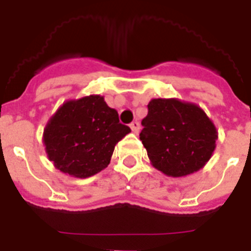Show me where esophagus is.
I'll return each mask as SVG.
<instances>
[{
  "label": "esophagus",
  "instance_id": "1",
  "mask_svg": "<svg viewBox=\"0 0 251 251\" xmlns=\"http://www.w3.org/2000/svg\"><path fill=\"white\" fill-rule=\"evenodd\" d=\"M130 129L133 130V133L137 134L138 131H139V129H141V125H139V122H138V121L131 122V124H130Z\"/></svg>",
  "mask_w": 251,
  "mask_h": 251
}]
</instances>
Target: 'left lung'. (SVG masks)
<instances>
[{"label":"left lung","instance_id":"8db88e82","mask_svg":"<svg viewBox=\"0 0 251 251\" xmlns=\"http://www.w3.org/2000/svg\"><path fill=\"white\" fill-rule=\"evenodd\" d=\"M147 108L139 138L153 167L181 177L210 160L218 133L199 106L176 99H153Z\"/></svg>","mask_w":251,"mask_h":251}]
</instances>
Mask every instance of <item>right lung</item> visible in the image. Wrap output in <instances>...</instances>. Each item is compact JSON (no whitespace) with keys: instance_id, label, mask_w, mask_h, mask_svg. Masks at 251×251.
Listing matches in <instances>:
<instances>
[{"instance_id":"right-lung-1","label":"right lung","mask_w":251,"mask_h":251,"mask_svg":"<svg viewBox=\"0 0 251 251\" xmlns=\"http://www.w3.org/2000/svg\"><path fill=\"white\" fill-rule=\"evenodd\" d=\"M130 131L102 96L91 95L57 110L44 130L45 150L61 172L86 178L108 167L114 146Z\"/></svg>"}]
</instances>
